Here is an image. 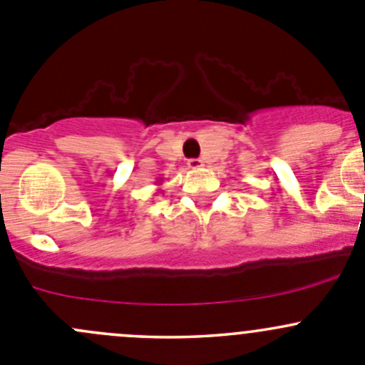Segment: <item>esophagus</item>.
<instances>
[{
  "label": "esophagus",
  "mask_w": 365,
  "mask_h": 365,
  "mask_svg": "<svg viewBox=\"0 0 365 365\" xmlns=\"http://www.w3.org/2000/svg\"><path fill=\"white\" fill-rule=\"evenodd\" d=\"M187 165H189V169H201L205 164L201 159H190L189 162H187Z\"/></svg>",
  "instance_id": "1"
}]
</instances>
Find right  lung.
I'll list each match as a JSON object with an SVG mask.
<instances>
[{
    "label": "right lung",
    "mask_w": 365,
    "mask_h": 365,
    "mask_svg": "<svg viewBox=\"0 0 365 365\" xmlns=\"http://www.w3.org/2000/svg\"><path fill=\"white\" fill-rule=\"evenodd\" d=\"M159 182H160V180H159ZM159 185H160V183H159Z\"/></svg>",
    "instance_id": "add662e5"
}]
</instances>
